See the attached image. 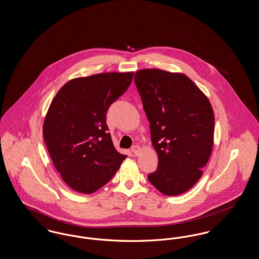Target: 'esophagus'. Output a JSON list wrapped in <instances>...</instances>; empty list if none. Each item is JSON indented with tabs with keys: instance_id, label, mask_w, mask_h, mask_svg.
<instances>
[{
	"instance_id": "1",
	"label": "esophagus",
	"mask_w": 259,
	"mask_h": 259,
	"mask_svg": "<svg viewBox=\"0 0 259 259\" xmlns=\"http://www.w3.org/2000/svg\"><path fill=\"white\" fill-rule=\"evenodd\" d=\"M131 151H132L135 155H138V154L141 152V148H140L139 146H133V147L131 148Z\"/></svg>"
}]
</instances>
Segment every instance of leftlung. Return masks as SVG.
I'll list each match as a JSON object with an SVG mask.
<instances>
[{
    "label": "left lung",
    "mask_w": 259,
    "mask_h": 259,
    "mask_svg": "<svg viewBox=\"0 0 259 259\" xmlns=\"http://www.w3.org/2000/svg\"><path fill=\"white\" fill-rule=\"evenodd\" d=\"M134 81L158 154L148 181L165 195L182 194L197 183L211 153L214 115L209 101L185 74L146 69L136 73Z\"/></svg>",
    "instance_id": "obj_1"
}]
</instances>
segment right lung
<instances>
[{"label": "right lung", "instance_id": "add662e5", "mask_svg": "<svg viewBox=\"0 0 259 259\" xmlns=\"http://www.w3.org/2000/svg\"><path fill=\"white\" fill-rule=\"evenodd\" d=\"M134 73L78 77L62 87L44 122V138L63 181L89 194L110 182L127 157L112 144L107 111L132 82Z\"/></svg>", "mask_w": 259, "mask_h": 259}]
</instances>
